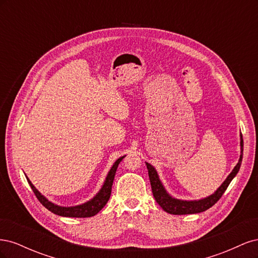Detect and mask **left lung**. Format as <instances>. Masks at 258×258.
<instances>
[{"label": "left lung", "mask_w": 258, "mask_h": 258, "mask_svg": "<svg viewBox=\"0 0 258 258\" xmlns=\"http://www.w3.org/2000/svg\"><path fill=\"white\" fill-rule=\"evenodd\" d=\"M240 146H241V154H240L239 161L236 165V167L233 168V170L230 172V174L226 177L223 184L218 187L214 194L210 195L209 197L199 199V200H181L171 196V195L166 190L165 186L162 185L156 169L151 165V163L145 162L148 170V176H150L152 191H153L155 200L157 201V204L165 210L167 213L174 214V215L196 214V213L204 212V211L210 209L211 207H213L223 196L225 190L227 189V187L232 181V178L235 177L239 172V169L242 162V157H243V139H242V135H240Z\"/></svg>", "instance_id": "left-lung-1"}]
</instances>
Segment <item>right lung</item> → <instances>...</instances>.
<instances>
[{"instance_id": "1", "label": "right lung", "mask_w": 258, "mask_h": 258, "mask_svg": "<svg viewBox=\"0 0 258 258\" xmlns=\"http://www.w3.org/2000/svg\"><path fill=\"white\" fill-rule=\"evenodd\" d=\"M122 158H124V156H122V157L118 158L114 162L111 170L108 171L102 187H101V189L99 190V192L96 195V196L92 199H90L89 201L85 202L83 205L74 206V207H61V206L52 204L51 201H49L45 196H43V195L35 188L34 185L31 183V181L27 175L26 177L28 179V183L31 186V188H32L33 192L35 194L36 198L38 199V201H40L46 209L49 210L53 214L64 216V217H90V216L96 215L99 211L102 210L103 207L107 204L108 199H110L116 170L119 165V162L122 160Z\"/></svg>"}]
</instances>
